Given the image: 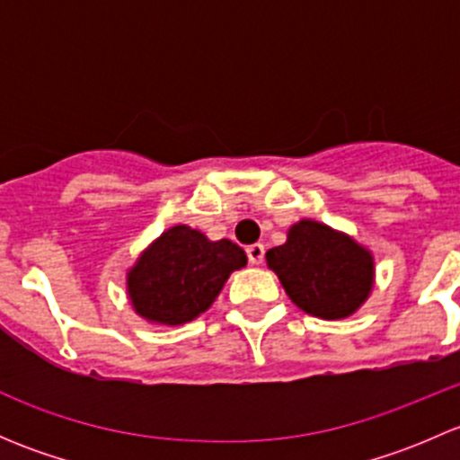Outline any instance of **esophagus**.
<instances>
[{
  "instance_id": "obj_1",
  "label": "esophagus",
  "mask_w": 460,
  "mask_h": 460,
  "mask_svg": "<svg viewBox=\"0 0 460 460\" xmlns=\"http://www.w3.org/2000/svg\"><path fill=\"white\" fill-rule=\"evenodd\" d=\"M247 258H249V262L252 264H262V260H264V247L262 244H249L247 247Z\"/></svg>"
}]
</instances>
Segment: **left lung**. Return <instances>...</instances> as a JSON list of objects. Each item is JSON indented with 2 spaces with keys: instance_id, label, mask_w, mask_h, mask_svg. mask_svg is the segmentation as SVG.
<instances>
[{
  "instance_id": "8db88e82",
  "label": "left lung",
  "mask_w": 460,
  "mask_h": 460,
  "mask_svg": "<svg viewBox=\"0 0 460 460\" xmlns=\"http://www.w3.org/2000/svg\"><path fill=\"white\" fill-rule=\"evenodd\" d=\"M267 264L303 312L324 320L351 316L374 287L372 252L316 220L296 222Z\"/></svg>"
}]
</instances>
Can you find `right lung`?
I'll use <instances>...</instances> for the list:
<instances>
[{"mask_svg":"<svg viewBox=\"0 0 460 460\" xmlns=\"http://www.w3.org/2000/svg\"><path fill=\"white\" fill-rule=\"evenodd\" d=\"M247 264V253L231 240H208L187 225L171 226L144 249L127 273L133 309L157 324L191 323L207 312L226 278Z\"/></svg>","mask_w":460,"mask_h":460,"instance_id":"add662e5","label":"right lung"}]
</instances>
